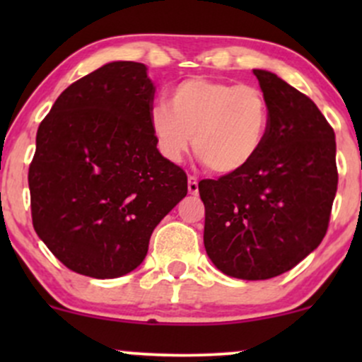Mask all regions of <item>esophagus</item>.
Listing matches in <instances>:
<instances>
[{"label": "esophagus", "mask_w": 362, "mask_h": 362, "mask_svg": "<svg viewBox=\"0 0 362 362\" xmlns=\"http://www.w3.org/2000/svg\"><path fill=\"white\" fill-rule=\"evenodd\" d=\"M187 189H189V194L197 195V194H199L197 178H195V177H189V184H187Z\"/></svg>", "instance_id": "1"}]
</instances>
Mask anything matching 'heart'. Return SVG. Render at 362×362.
Here are the masks:
<instances>
[{
	"mask_svg": "<svg viewBox=\"0 0 362 362\" xmlns=\"http://www.w3.org/2000/svg\"><path fill=\"white\" fill-rule=\"evenodd\" d=\"M271 109L265 95L253 85L194 76L170 90V105L149 110V127L158 151L178 163L189 151L211 172L233 175L255 160L269 132Z\"/></svg>",
	"mask_w": 362,
	"mask_h": 362,
	"instance_id": "heart-1",
	"label": "heart"
}]
</instances>
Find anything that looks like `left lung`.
<instances>
[{
  "instance_id": "left-lung-1",
  "label": "left lung",
  "mask_w": 362,
  "mask_h": 362,
  "mask_svg": "<svg viewBox=\"0 0 362 362\" xmlns=\"http://www.w3.org/2000/svg\"><path fill=\"white\" fill-rule=\"evenodd\" d=\"M271 109L264 146L233 175L199 182L204 247L223 274L264 281L291 271L322 243L337 192L335 132L301 91L253 69Z\"/></svg>"
}]
</instances>
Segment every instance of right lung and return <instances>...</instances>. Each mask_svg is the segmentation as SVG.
I'll return each mask as SVG.
<instances>
[{"label": "right lung", "mask_w": 362, "mask_h": 362, "mask_svg": "<svg viewBox=\"0 0 362 362\" xmlns=\"http://www.w3.org/2000/svg\"><path fill=\"white\" fill-rule=\"evenodd\" d=\"M146 71L107 62L62 91L37 131L35 233L66 267L95 279L139 267L153 230L187 195L185 172L161 156L149 127Z\"/></svg>", "instance_id": "right-lung-1"}]
</instances>
